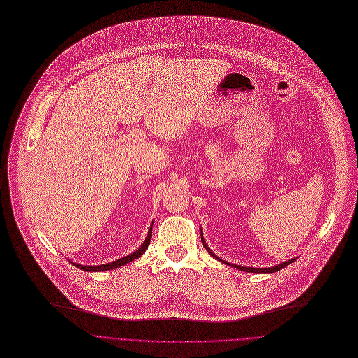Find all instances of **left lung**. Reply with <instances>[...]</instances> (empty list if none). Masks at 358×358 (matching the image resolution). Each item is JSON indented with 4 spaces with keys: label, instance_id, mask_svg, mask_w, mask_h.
Segmentation results:
<instances>
[{
    "label": "left lung",
    "instance_id": "1",
    "mask_svg": "<svg viewBox=\"0 0 358 358\" xmlns=\"http://www.w3.org/2000/svg\"><path fill=\"white\" fill-rule=\"evenodd\" d=\"M201 241H203V245L206 247V250L210 252V255H213L214 258H217L218 262H221V263H224V264H227V266H231V267H234V268H237V270H241V271H247V273H255V274H270V273H275V271H280L281 268H284V267H287L288 264H291L292 262H294V259H297V258H291V259H288V262H284V263H281V264H278V266H275V267H268V268H254V267H243V266H237V264H231V263H229V262H224V259H221L220 257H217L211 250H210V247L206 244V240H204V237H203V231H201Z\"/></svg>",
    "mask_w": 358,
    "mask_h": 358
}]
</instances>
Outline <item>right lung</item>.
I'll return each mask as SVG.
<instances>
[{
	"instance_id": "1",
	"label": "right lung",
	"mask_w": 358,
	"mask_h": 358,
	"mask_svg": "<svg viewBox=\"0 0 358 358\" xmlns=\"http://www.w3.org/2000/svg\"><path fill=\"white\" fill-rule=\"evenodd\" d=\"M152 224H154V222H152ZM152 224H151L150 230H148L147 238H145V241L141 244V247H140L138 250H136L134 252H131V254H128V255H125V257H121V258H118L117 262H113V263H107V264H101V266H81V264H77V263H74V262H71V264H74L77 268H80V270H84V271H107V270L118 268V267H122V266H125V264H128V263H131V262H134V259L140 258V257H141V255L145 252V250L148 248V244H150V241H151ZM69 262H70V259H69Z\"/></svg>"
}]
</instances>
